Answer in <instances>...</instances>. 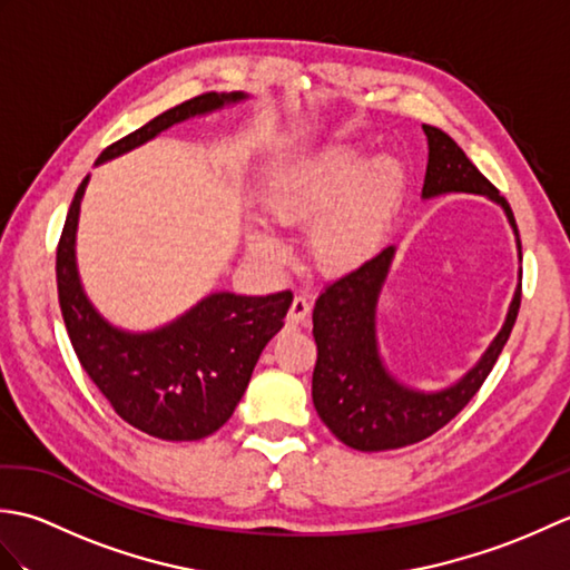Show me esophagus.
<instances>
[{"label": "esophagus", "mask_w": 570, "mask_h": 570, "mask_svg": "<svg viewBox=\"0 0 570 570\" xmlns=\"http://www.w3.org/2000/svg\"><path fill=\"white\" fill-rule=\"evenodd\" d=\"M308 316H311V301L306 296H296L292 301V308H288V321L304 323Z\"/></svg>", "instance_id": "esophagus-1"}]
</instances>
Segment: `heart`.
I'll use <instances>...</instances> for the list:
<instances>
[{
	"instance_id": "1",
	"label": "heart",
	"mask_w": 570,
	"mask_h": 570,
	"mask_svg": "<svg viewBox=\"0 0 570 570\" xmlns=\"http://www.w3.org/2000/svg\"><path fill=\"white\" fill-rule=\"evenodd\" d=\"M404 193V171L392 156L365 161L337 147L284 166L264 188V208L278 225L311 227L308 254L316 269L347 276L377 257ZM247 247L264 264L286 262V247L262 223L247 227Z\"/></svg>"
}]
</instances>
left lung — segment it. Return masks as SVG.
<instances>
[{"label": "left lung", "mask_w": 570, "mask_h": 570, "mask_svg": "<svg viewBox=\"0 0 570 570\" xmlns=\"http://www.w3.org/2000/svg\"><path fill=\"white\" fill-rule=\"evenodd\" d=\"M423 135L429 139V164L421 196L475 193L498 203L514 229L517 252L522 259V242L510 203L472 166L465 151L445 131L423 125ZM394 254V245L386 247L365 269L325 286L313 308V337L318 347L316 370H313V406L335 439L367 453L419 443L455 419L478 394L504 343L510 341L522 301V284H519L502 331L494 335L490 347L465 377L441 392L411 390L386 370L377 341V304Z\"/></svg>", "instance_id": "8db88e82"}]
</instances>
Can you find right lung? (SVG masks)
Instances as JSON below:
<instances>
[{
	"mask_svg": "<svg viewBox=\"0 0 570 570\" xmlns=\"http://www.w3.org/2000/svg\"><path fill=\"white\" fill-rule=\"evenodd\" d=\"M247 100L245 92H205L110 144L105 164L190 117ZM88 178L76 190L56 252L58 301L82 370L129 426L161 441H200L233 416L264 345L284 328L294 294L237 296L217 292L174 323L129 333L105 321L82 292L76 233Z\"/></svg>",
	"mask_w": 570,
	"mask_h": 570,
	"instance_id": "1",
	"label": "right lung"
}]
</instances>
